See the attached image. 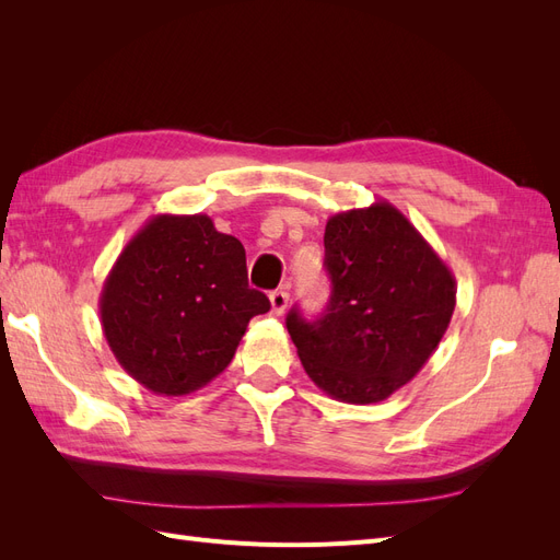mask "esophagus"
<instances>
[{
    "instance_id": "34e87169",
    "label": "esophagus",
    "mask_w": 560,
    "mask_h": 560,
    "mask_svg": "<svg viewBox=\"0 0 560 560\" xmlns=\"http://www.w3.org/2000/svg\"><path fill=\"white\" fill-rule=\"evenodd\" d=\"M268 299H270V308H273L276 315H282L287 311V306H290V292H287L284 287H282V290L270 292Z\"/></svg>"
}]
</instances>
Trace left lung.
<instances>
[{
    "instance_id": "8db88e82",
    "label": "left lung",
    "mask_w": 560,
    "mask_h": 560,
    "mask_svg": "<svg viewBox=\"0 0 560 560\" xmlns=\"http://www.w3.org/2000/svg\"><path fill=\"white\" fill-rule=\"evenodd\" d=\"M327 311L287 315L311 381L338 401L376 404L409 383L448 329L455 278L387 200L329 217Z\"/></svg>"
}]
</instances>
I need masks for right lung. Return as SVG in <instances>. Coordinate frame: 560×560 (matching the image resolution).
<instances>
[{"instance_id": "right-lung-1", "label": "right lung", "mask_w": 560, "mask_h": 560, "mask_svg": "<svg viewBox=\"0 0 560 560\" xmlns=\"http://www.w3.org/2000/svg\"><path fill=\"white\" fill-rule=\"evenodd\" d=\"M245 247L208 214H156L118 254L100 294L107 343L128 374L165 397L189 395L231 364L254 315Z\"/></svg>"}]
</instances>
